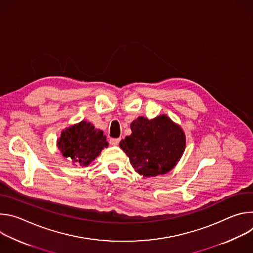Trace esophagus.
I'll use <instances>...</instances> for the list:
<instances>
[{
  "label": "esophagus",
  "mask_w": 253,
  "mask_h": 253,
  "mask_svg": "<svg viewBox=\"0 0 253 253\" xmlns=\"http://www.w3.org/2000/svg\"><path fill=\"white\" fill-rule=\"evenodd\" d=\"M120 138H111L110 139V144L111 145H117V144L120 142Z\"/></svg>",
  "instance_id": "esophagus-1"
}]
</instances>
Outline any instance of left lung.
I'll return each instance as SVG.
<instances>
[{
    "label": "left lung",
    "instance_id": "8db88e82",
    "mask_svg": "<svg viewBox=\"0 0 253 253\" xmlns=\"http://www.w3.org/2000/svg\"><path fill=\"white\" fill-rule=\"evenodd\" d=\"M132 134L120 142L133 168L144 177L169 172L185 149V135L166 115L148 120L138 117L131 123Z\"/></svg>",
    "mask_w": 253,
    "mask_h": 253
}]
</instances>
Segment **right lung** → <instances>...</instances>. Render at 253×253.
I'll return each instance as SVG.
<instances>
[{
	"instance_id": "obj_1",
	"label": "right lung",
	"mask_w": 253,
	"mask_h": 253,
	"mask_svg": "<svg viewBox=\"0 0 253 253\" xmlns=\"http://www.w3.org/2000/svg\"><path fill=\"white\" fill-rule=\"evenodd\" d=\"M107 146L103 132L86 121L66 128L58 140V148L63 156L81 166L89 165Z\"/></svg>"
}]
</instances>
